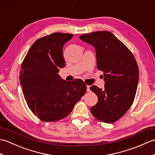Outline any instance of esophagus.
<instances>
[{
	"instance_id": "1",
	"label": "esophagus",
	"mask_w": 155,
	"mask_h": 155,
	"mask_svg": "<svg viewBox=\"0 0 155 155\" xmlns=\"http://www.w3.org/2000/svg\"><path fill=\"white\" fill-rule=\"evenodd\" d=\"M90 87H91V86H88V85H87V92H90L91 91Z\"/></svg>"
}]
</instances>
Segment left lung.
Segmentation results:
<instances>
[{"instance_id":"left-lung-1","label":"left lung","mask_w":155,"mask_h":155,"mask_svg":"<svg viewBox=\"0 0 155 155\" xmlns=\"http://www.w3.org/2000/svg\"><path fill=\"white\" fill-rule=\"evenodd\" d=\"M80 39L94 47L97 68L104 72V89L95 85L90 88L98 97L91 112L97 119L113 123L133 103L139 77L137 61L126 46L109 31L83 35Z\"/></svg>"}]
</instances>
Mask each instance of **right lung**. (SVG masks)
Here are the masks:
<instances>
[{
	"label": "right lung",
	"instance_id": "obj_1",
	"mask_svg": "<svg viewBox=\"0 0 155 155\" xmlns=\"http://www.w3.org/2000/svg\"><path fill=\"white\" fill-rule=\"evenodd\" d=\"M72 34L54 32L36 41L21 65L20 83L29 108L42 122L67 117L86 93L81 79L68 82L58 74L65 66L62 48Z\"/></svg>",
	"mask_w": 155,
	"mask_h": 155
}]
</instances>
